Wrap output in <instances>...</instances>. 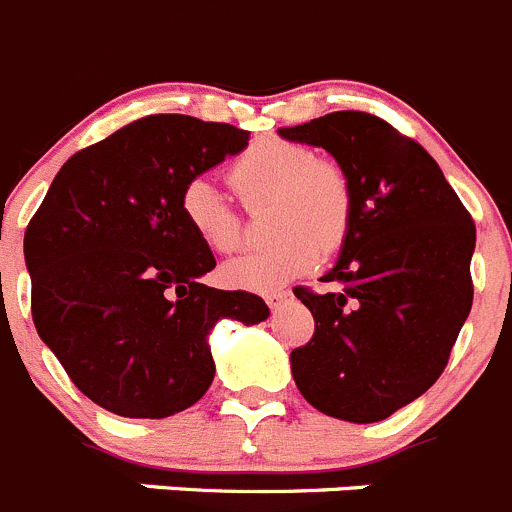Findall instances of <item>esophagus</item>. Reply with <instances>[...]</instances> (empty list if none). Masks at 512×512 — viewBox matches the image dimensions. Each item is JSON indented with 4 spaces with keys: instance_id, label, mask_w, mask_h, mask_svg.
<instances>
[{
    "instance_id": "obj_1",
    "label": "esophagus",
    "mask_w": 512,
    "mask_h": 512,
    "mask_svg": "<svg viewBox=\"0 0 512 512\" xmlns=\"http://www.w3.org/2000/svg\"><path fill=\"white\" fill-rule=\"evenodd\" d=\"M290 298V293H270L267 295V305H270V308H278L280 303H283V300H288Z\"/></svg>"
}]
</instances>
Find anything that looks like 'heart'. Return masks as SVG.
Here are the masks:
<instances>
[{
    "mask_svg": "<svg viewBox=\"0 0 512 512\" xmlns=\"http://www.w3.org/2000/svg\"><path fill=\"white\" fill-rule=\"evenodd\" d=\"M229 184L247 207L275 202L270 214L278 242L247 252L224 265V278L237 288L270 293L313 270L321 247L331 250L351 224L353 191L336 161L318 159L308 146L260 141L229 169ZM179 214L207 250L227 255L242 245V219L207 176H191L179 194Z\"/></svg>",
    "mask_w": 512,
    "mask_h": 512,
    "instance_id": "1",
    "label": "heart"
}]
</instances>
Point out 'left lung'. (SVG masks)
<instances>
[{
	"label": "left lung",
	"instance_id": "obj_1",
	"mask_svg": "<svg viewBox=\"0 0 512 512\" xmlns=\"http://www.w3.org/2000/svg\"><path fill=\"white\" fill-rule=\"evenodd\" d=\"M278 133L326 148L353 191L341 255L321 278L338 290H293L315 333L290 353V371L318 412L381 422L450 361L472 308L475 224L437 161L371 113L336 111Z\"/></svg>",
	"mask_w": 512,
	"mask_h": 512
}]
</instances>
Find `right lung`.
Masks as SVG:
<instances>
[{"instance_id":"add662e5","label":"right lung","mask_w":512,"mask_h":512,"mask_svg":"<svg viewBox=\"0 0 512 512\" xmlns=\"http://www.w3.org/2000/svg\"><path fill=\"white\" fill-rule=\"evenodd\" d=\"M250 133L179 113L133 121L70 156L25 232L32 321L73 384L128 419L197 404L222 318L265 321V300L202 283L212 250L179 214L181 186Z\"/></svg>"}]
</instances>
